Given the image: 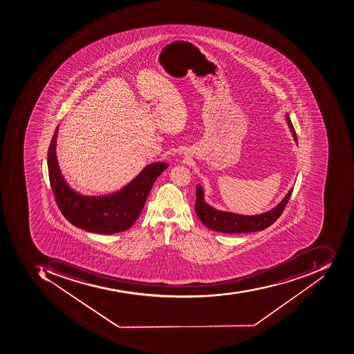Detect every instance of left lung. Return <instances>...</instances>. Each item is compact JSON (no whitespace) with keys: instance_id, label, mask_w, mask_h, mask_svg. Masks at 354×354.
I'll return each mask as SVG.
<instances>
[{"instance_id":"1","label":"left lung","mask_w":354,"mask_h":354,"mask_svg":"<svg viewBox=\"0 0 354 354\" xmlns=\"http://www.w3.org/2000/svg\"><path fill=\"white\" fill-rule=\"evenodd\" d=\"M286 122L292 132V138L297 142L295 129L290 122V115L286 114ZM292 187L288 190L286 197L277 207H273L267 212L257 215H242L236 213L226 212V211L217 210L214 207L207 205L205 201V192L200 184L196 186V205L195 211L199 220L215 232H225V234H244V232H259L266 230L270 225L278 220L282 214L284 207L288 205V200L292 196Z\"/></svg>"}]
</instances>
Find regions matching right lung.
<instances>
[{
	"label": "right lung",
	"instance_id": "obj_1",
	"mask_svg": "<svg viewBox=\"0 0 354 354\" xmlns=\"http://www.w3.org/2000/svg\"><path fill=\"white\" fill-rule=\"evenodd\" d=\"M58 127L47 154L49 180L57 205L68 222L86 232L112 234L129 230L143 210L156 178L168 168L166 162L145 167L129 184L116 193L85 196L72 189L59 168L56 155Z\"/></svg>",
	"mask_w": 354,
	"mask_h": 354
}]
</instances>
